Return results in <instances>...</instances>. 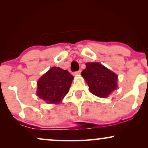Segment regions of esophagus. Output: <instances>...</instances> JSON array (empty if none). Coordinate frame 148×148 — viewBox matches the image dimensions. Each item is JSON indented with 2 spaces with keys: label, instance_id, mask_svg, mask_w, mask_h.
I'll return each instance as SVG.
<instances>
[{
  "label": "esophagus",
  "instance_id": "1",
  "mask_svg": "<svg viewBox=\"0 0 148 148\" xmlns=\"http://www.w3.org/2000/svg\"><path fill=\"white\" fill-rule=\"evenodd\" d=\"M80 73H81V71H80V70L77 71H75V72H74V73H73V74H74V75H78V74H80Z\"/></svg>",
  "mask_w": 148,
  "mask_h": 148
}]
</instances>
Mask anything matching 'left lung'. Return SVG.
Wrapping results in <instances>:
<instances>
[{
  "instance_id": "obj_1",
  "label": "left lung",
  "mask_w": 148,
  "mask_h": 148,
  "mask_svg": "<svg viewBox=\"0 0 148 148\" xmlns=\"http://www.w3.org/2000/svg\"><path fill=\"white\" fill-rule=\"evenodd\" d=\"M82 72L90 92L100 98H106L117 87V75L102 64L87 62Z\"/></svg>"
}]
</instances>
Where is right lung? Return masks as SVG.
Listing matches in <instances>:
<instances>
[{
    "instance_id": "add662e5",
    "label": "right lung",
    "mask_w": 148,
    "mask_h": 148,
    "mask_svg": "<svg viewBox=\"0 0 148 148\" xmlns=\"http://www.w3.org/2000/svg\"><path fill=\"white\" fill-rule=\"evenodd\" d=\"M73 76L66 70L52 67L38 82L37 95L48 103H58L69 91Z\"/></svg>"
}]
</instances>
